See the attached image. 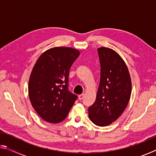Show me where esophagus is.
<instances>
[{
	"label": "esophagus",
	"mask_w": 156,
	"mask_h": 156,
	"mask_svg": "<svg viewBox=\"0 0 156 156\" xmlns=\"http://www.w3.org/2000/svg\"><path fill=\"white\" fill-rule=\"evenodd\" d=\"M84 98V94H82L80 95H79L78 96V99L79 100H82Z\"/></svg>",
	"instance_id": "34e87169"
}]
</instances>
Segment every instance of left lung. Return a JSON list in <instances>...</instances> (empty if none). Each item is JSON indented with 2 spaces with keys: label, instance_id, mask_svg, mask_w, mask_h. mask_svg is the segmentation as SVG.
<instances>
[{
  "label": "left lung",
  "instance_id": "obj_1",
  "mask_svg": "<svg viewBox=\"0 0 156 156\" xmlns=\"http://www.w3.org/2000/svg\"><path fill=\"white\" fill-rule=\"evenodd\" d=\"M100 81L96 101L89 107V117L99 126L109 125L125 110L131 94V80L127 66L112 49H98Z\"/></svg>",
  "mask_w": 156,
  "mask_h": 156
}]
</instances>
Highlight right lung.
<instances>
[{"mask_svg":"<svg viewBox=\"0 0 156 156\" xmlns=\"http://www.w3.org/2000/svg\"><path fill=\"white\" fill-rule=\"evenodd\" d=\"M80 55L78 49L56 47L42 54L31 71L28 84L31 104L46 122L65 119L77 96L68 90L69 73Z\"/></svg>","mask_w":156,"mask_h":156,"instance_id":"obj_1","label":"right lung"}]
</instances>
